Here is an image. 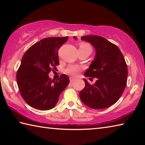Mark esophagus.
Masks as SVG:
<instances>
[{
    "mask_svg": "<svg viewBox=\"0 0 145 145\" xmlns=\"http://www.w3.org/2000/svg\"><path fill=\"white\" fill-rule=\"evenodd\" d=\"M75 79V78H74V77H71L70 78V82H73V81H74V80Z\"/></svg>",
    "mask_w": 145,
    "mask_h": 145,
    "instance_id": "34e87169",
    "label": "esophagus"
}]
</instances>
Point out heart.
I'll return each instance as SVG.
<instances>
[{"instance_id": "obj_1", "label": "heart", "mask_w": 145, "mask_h": 145, "mask_svg": "<svg viewBox=\"0 0 145 145\" xmlns=\"http://www.w3.org/2000/svg\"><path fill=\"white\" fill-rule=\"evenodd\" d=\"M78 50H88L90 52H91L92 48L91 46L89 43L82 42L79 44V49ZM67 72L70 73V74L75 75H77L78 73L79 72L80 68L77 67H75V66H70V67L67 68Z\"/></svg>"}]
</instances>
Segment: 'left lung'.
I'll use <instances>...</instances> for the list:
<instances>
[{"mask_svg":"<svg viewBox=\"0 0 145 145\" xmlns=\"http://www.w3.org/2000/svg\"><path fill=\"white\" fill-rule=\"evenodd\" d=\"M73 38L77 40L75 36ZM81 40L91 43L96 51L84 76L97 80L90 85L83 78L85 88L79 93L80 99L92 109L109 107L119 100L126 87L128 70L123 56L116 45L101 36H84Z\"/></svg>","mask_w":145,"mask_h":145,"instance_id":"8db88e82","label":"left lung"}]
</instances>
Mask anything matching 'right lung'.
Listing matches in <instances>:
<instances>
[{"mask_svg": "<svg viewBox=\"0 0 145 145\" xmlns=\"http://www.w3.org/2000/svg\"><path fill=\"white\" fill-rule=\"evenodd\" d=\"M68 39V36L43 39L24 54L17 71L16 81L22 97L32 107L52 109L69 84V78L65 74L56 81L48 77V73L59 65L58 50Z\"/></svg>", "mask_w": 145, "mask_h": 145, "instance_id": "right-lung-1", "label": "right lung"}]
</instances>
